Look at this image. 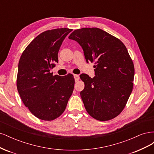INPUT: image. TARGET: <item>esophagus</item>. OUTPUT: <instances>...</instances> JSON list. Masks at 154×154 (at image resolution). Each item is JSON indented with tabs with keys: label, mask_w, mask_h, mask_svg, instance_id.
<instances>
[{
	"label": "esophagus",
	"mask_w": 154,
	"mask_h": 154,
	"mask_svg": "<svg viewBox=\"0 0 154 154\" xmlns=\"http://www.w3.org/2000/svg\"><path fill=\"white\" fill-rule=\"evenodd\" d=\"M74 78L76 82H78L80 80V76H79V75H77V74H74Z\"/></svg>",
	"instance_id": "obj_1"
}]
</instances>
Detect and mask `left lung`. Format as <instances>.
Listing matches in <instances>:
<instances>
[{"label": "left lung", "instance_id": "8db88e82", "mask_svg": "<svg viewBox=\"0 0 154 154\" xmlns=\"http://www.w3.org/2000/svg\"><path fill=\"white\" fill-rule=\"evenodd\" d=\"M83 49L86 61L95 62L96 76L80 75L85 88L80 95L93 118L105 122L124 109L133 88L134 66L124 44L97 27L74 30L69 36Z\"/></svg>", "mask_w": 154, "mask_h": 154}]
</instances>
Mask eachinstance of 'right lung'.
Wrapping results in <instances>:
<instances>
[{"label": "right lung", "instance_id": "obj_1", "mask_svg": "<svg viewBox=\"0 0 154 154\" xmlns=\"http://www.w3.org/2000/svg\"><path fill=\"white\" fill-rule=\"evenodd\" d=\"M72 29L58 28L37 36L23 51L18 62L17 87L24 105L36 118L52 121L61 116L72 94V74L53 76L62 42Z\"/></svg>", "mask_w": 154, "mask_h": 154}]
</instances>
